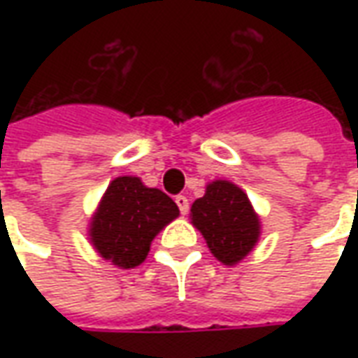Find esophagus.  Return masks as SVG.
<instances>
[{
	"label": "esophagus",
	"mask_w": 358,
	"mask_h": 358,
	"mask_svg": "<svg viewBox=\"0 0 358 358\" xmlns=\"http://www.w3.org/2000/svg\"><path fill=\"white\" fill-rule=\"evenodd\" d=\"M176 205H178V209L182 215H186L187 210H189V201H187L186 195H176Z\"/></svg>",
	"instance_id": "1"
}]
</instances>
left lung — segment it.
Returning a JSON list of instances; mask_svg holds the SVG:
<instances>
[{"mask_svg": "<svg viewBox=\"0 0 358 358\" xmlns=\"http://www.w3.org/2000/svg\"><path fill=\"white\" fill-rule=\"evenodd\" d=\"M192 222L220 263L238 264L255 248L261 222L245 192L228 180L210 182L192 205Z\"/></svg>", "mask_w": 358, "mask_h": 358, "instance_id": "8db88e82", "label": "left lung"}]
</instances>
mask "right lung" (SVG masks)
<instances>
[{"mask_svg": "<svg viewBox=\"0 0 358 358\" xmlns=\"http://www.w3.org/2000/svg\"><path fill=\"white\" fill-rule=\"evenodd\" d=\"M180 210L157 187L143 186L136 176H118L103 194L90 222L95 251L118 268H134L145 261L149 245Z\"/></svg>", "mask_w": 358, "mask_h": 358, "instance_id": "add662e5", "label": "right lung"}]
</instances>
